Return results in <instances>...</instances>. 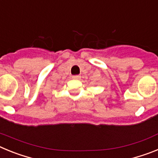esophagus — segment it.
<instances>
[{"mask_svg":"<svg viewBox=\"0 0 158 158\" xmlns=\"http://www.w3.org/2000/svg\"><path fill=\"white\" fill-rule=\"evenodd\" d=\"M81 77L80 75H74V76L72 77L73 79H74V80H80Z\"/></svg>","mask_w":158,"mask_h":158,"instance_id":"1","label":"esophagus"}]
</instances>
